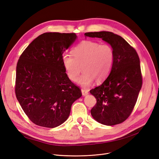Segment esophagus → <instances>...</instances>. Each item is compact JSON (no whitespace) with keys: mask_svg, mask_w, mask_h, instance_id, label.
Here are the masks:
<instances>
[{"mask_svg":"<svg viewBox=\"0 0 159 159\" xmlns=\"http://www.w3.org/2000/svg\"><path fill=\"white\" fill-rule=\"evenodd\" d=\"M81 91H82V94L83 96H86V95H87L88 94V91L87 89H82Z\"/></svg>","mask_w":159,"mask_h":159,"instance_id":"34e87169","label":"esophagus"}]
</instances>
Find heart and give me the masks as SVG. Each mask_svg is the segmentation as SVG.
<instances>
[{"instance_id": "b5f03b06", "label": "heart", "mask_w": 159, "mask_h": 159, "mask_svg": "<svg viewBox=\"0 0 159 159\" xmlns=\"http://www.w3.org/2000/svg\"><path fill=\"white\" fill-rule=\"evenodd\" d=\"M73 53L74 57L64 54L62 58L67 76L71 81L77 80L82 68L84 72L78 80L82 86H88L94 80L101 82L108 76L114 62V51L110 44L83 41Z\"/></svg>"}]
</instances>
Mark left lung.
Wrapping results in <instances>:
<instances>
[{"mask_svg": "<svg viewBox=\"0 0 159 159\" xmlns=\"http://www.w3.org/2000/svg\"><path fill=\"white\" fill-rule=\"evenodd\" d=\"M84 35L102 39L114 51L109 76L101 85L89 91L97 99L91 114L106 126L120 124L131 113L143 84L139 55L122 37L112 32H89Z\"/></svg>", "mask_w": 159, "mask_h": 159, "instance_id": "obj_1", "label": "left lung"}]
</instances>
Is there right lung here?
I'll return each instance as SVG.
<instances>
[{"instance_id":"right-lung-1","label":"right lung","mask_w":159,"mask_h":159,"mask_svg":"<svg viewBox=\"0 0 159 159\" xmlns=\"http://www.w3.org/2000/svg\"><path fill=\"white\" fill-rule=\"evenodd\" d=\"M77 38L74 33H44L31 42L18 61L16 97L30 120L39 126H60L82 96L67 76L62 60Z\"/></svg>"}]
</instances>
